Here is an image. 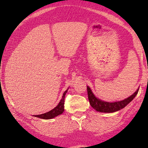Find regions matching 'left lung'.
Segmentation results:
<instances>
[{"label": "left lung", "instance_id": "1", "mask_svg": "<svg viewBox=\"0 0 148 148\" xmlns=\"http://www.w3.org/2000/svg\"><path fill=\"white\" fill-rule=\"evenodd\" d=\"M87 90H88L89 102H90V104L92 108H94L96 110L98 111V112L108 113L114 112H116V111L120 110L121 109H122L126 106L136 96V95L137 94L139 91V89H137V90L134 94L131 95V96H129V98L125 99L123 100L114 102H104V101H102L100 100V99L97 98L88 86H87Z\"/></svg>", "mask_w": 148, "mask_h": 148}]
</instances>
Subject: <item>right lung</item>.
Segmentation results:
<instances>
[{"label": "right lung", "instance_id": "add662e5", "mask_svg": "<svg viewBox=\"0 0 148 148\" xmlns=\"http://www.w3.org/2000/svg\"><path fill=\"white\" fill-rule=\"evenodd\" d=\"M69 89H67L65 92L63 93L62 95V99L60 100V102L58 103V104L56 106L55 108L52 109V110L49 111V112L44 113V114H39V115H35L34 116L38 117V118H40L42 119H53L54 117L57 116L58 115L61 114L62 112H64V97H65V94L67 92Z\"/></svg>", "mask_w": 148, "mask_h": 148}]
</instances>
